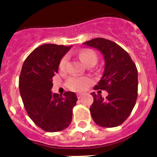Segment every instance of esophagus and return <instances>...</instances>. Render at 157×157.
<instances>
[{
    "label": "esophagus",
    "mask_w": 157,
    "mask_h": 157,
    "mask_svg": "<svg viewBox=\"0 0 157 157\" xmlns=\"http://www.w3.org/2000/svg\"><path fill=\"white\" fill-rule=\"evenodd\" d=\"M83 96V93H77V98H78V99H80V98H81Z\"/></svg>",
    "instance_id": "esophagus-1"
}]
</instances>
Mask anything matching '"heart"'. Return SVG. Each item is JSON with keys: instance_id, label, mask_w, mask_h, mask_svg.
I'll return each mask as SVG.
<instances>
[{"instance_id": "1", "label": "heart", "mask_w": 157, "mask_h": 157, "mask_svg": "<svg viewBox=\"0 0 157 157\" xmlns=\"http://www.w3.org/2000/svg\"><path fill=\"white\" fill-rule=\"evenodd\" d=\"M78 58L86 66L95 64L97 61V55L91 49H83L78 53ZM67 63V57L64 56L61 60L59 68L61 71H64ZM93 81L90 78L80 76H73L67 80L66 85L70 90L74 91H84L92 84Z\"/></svg>"}]
</instances>
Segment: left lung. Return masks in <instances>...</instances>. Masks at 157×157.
<instances>
[{
  "label": "left lung",
  "instance_id": "1",
  "mask_svg": "<svg viewBox=\"0 0 157 157\" xmlns=\"http://www.w3.org/2000/svg\"><path fill=\"white\" fill-rule=\"evenodd\" d=\"M84 44L97 48L103 55V76L94 90H106L109 93L105 99L100 95L91 93L93 96L90 108L92 118L101 127H117L131 115L137 101V67L129 54L112 41L96 38Z\"/></svg>",
  "mask_w": 157,
  "mask_h": 157
}]
</instances>
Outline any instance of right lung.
<instances>
[{
    "label": "right lung",
    "mask_w": 157,
    "mask_h": 157,
    "mask_svg": "<svg viewBox=\"0 0 157 157\" xmlns=\"http://www.w3.org/2000/svg\"><path fill=\"white\" fill-rule=\"evenodd\" d=\"M71 46L45 44L29 54L22 67L19 89L25 109L32 121L47 132L67 128L77 101L74 92L52 94L54 76Z\"/></svg>",
    "instance_id": "add662e5"
}]
</instances>
